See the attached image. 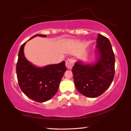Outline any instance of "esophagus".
I'll return each mask as SVG.
<instances>
[{
	"label": "esophagus",
	"mask_w": 131,
	"mask_h": 131,
	"mask_svg": "<svg viewBox=\"0 0 131 131\" xmlns=\"http://www.w3.org/2000/svg\"><path fill=\"white\" fill-rule=\"evenodd\" d=\"M74 64V59L73 58H70L67 60L66 62V66L68 69H71L73 67Z\"/></svg>",
	"instance_id": "obj_1"
}]
</instances>
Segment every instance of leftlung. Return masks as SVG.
Listing matches in <instances>:
<instances>
[{"label":"left lung","instance_id":"1","mask_svg":"<svg viewBox=\"0 0 131 131\" xmlns=\"http://www.w3.org/2000/svg\"><path fill=\"white\" fill-rule=\"evenodd\" d=\"M96 47L99 53L97 63L83 65L78 61L72 70L76 89L90 97L103 94L111 84L115 75V55L109 39L99 34Z\"/></svg>","mask_w":131,"mask_h":131}]
</instances>
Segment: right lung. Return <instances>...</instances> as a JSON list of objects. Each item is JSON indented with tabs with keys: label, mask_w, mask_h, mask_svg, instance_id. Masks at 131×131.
<instances>
[{
	"label": "right lung",
	"mask_w": 131,
	"mask_h": 131,
	"mask_svg": "<svg viewBox=\"0 0 131 131\" xmlns=\"http://www.w3.org/2000/svg\"><path fill=\"white\" fill-rule=\"evenodd\" d=\"M46 37V35L36 34ZM26 42L21 46L16 64V75L19 85L27 97L35 102L42 103L49 100L58 92L61 78L67 70L65 61L59 64L37 68L27 60L23 49Z\"/></svg>",
	"instance_id": "1"
}]
</instances>
